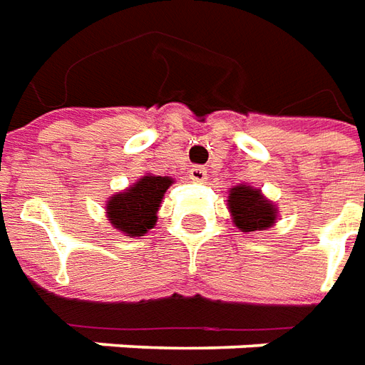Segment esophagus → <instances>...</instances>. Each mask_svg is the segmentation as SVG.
Wrapping results in <instances>:
<instances>
[{
    "label": "esophagus",
    "instance_id": "esophagus-1",
    "mask_svg": "<svg viewBox=\"0 0 365 365\" xmlns=\"http://www.w3.org/2000/svg\"><path fill=\"white\" fill-rule=\"evenodd\" d=\"M188 177L192 178L195 182H204V180H206V169L200 167V165H198V167H192V169L188 170Z\"/></svg>",
    "mask_w": 365,
    "mask_h": 365
}]
</instances>
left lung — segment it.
I'll return each instance as SVG.
<instances>
[{
  "mask_svg": "<svg viewBox=\"0 0 365 365\" xmlns=\"http://www.w3.org/2000/svg\"><path fill=\"white\" fill-rule=\"evenodd\" d=\"M228 208L237 230L261 232L271 228L277 220V206L261 195L259 188L237 185L230 190Z\"/></svg>",
  "mask_w": 365,
  "mask_h": 365,
  "instance_id": "left-lung-1",
  "label": "left lung"
}]
</instances>
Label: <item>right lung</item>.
I'll list each match as a JSON object with an SVG mask.
<instances>
[{
    "mask_svg": "<svg viewBox=\"0 0 365 365\" xmlns=\"http://www.w3.org/2000/svg\"><path fill=\"white\" fill-rule=\"evenodd\" d=\"M173 185L170 177L145 175L123 192L113 195L106 204V214L113 228L131 237L147 234L157 222V212L167 188Z\"/></svg>",
    "mask_w": 365,
    "mask_h": 365,
    "instance_id": "add662e5",
    "label": "right lung"
}]
</instances>
